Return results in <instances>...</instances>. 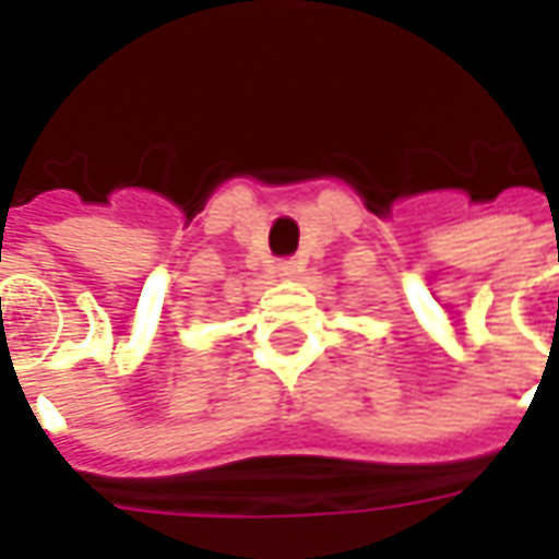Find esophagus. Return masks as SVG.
Segmentation results:
<instances>
[{"label": "esophagus", "instance_id": "esophagus-1", "mask_svg": "<svg viewBox=\"0 0 559 559\" xmlns=\"http://www.w3.org/2000/svg\"><path fill=\"white\" fill-rule=\"evenodd\" d=\"M299 272H302V263H299V260H293V257L275 263V275H281V278H293V275H299Z\"/></svg>", "mask_w": 559, "mask_h": 559}]
</instances>
